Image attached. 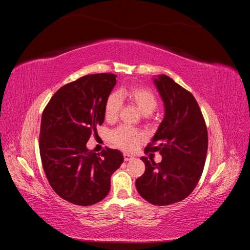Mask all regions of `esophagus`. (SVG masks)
<instances>
[{"mask_svg":"<svg viewBox=\"0 0 250 250\" xmlns=\"http://www.w3.org/2000/svg\"><path fill=\"white\" fill-rule=\"evenodd\" d=\"M134 156L133 155H131V154H129V153H124V160L127 162V161H130V160H132Z\"/></svg>","mask_w":250,"mask_h":250,"instance_id":"34e87169","label":"esophagus"}]
</instances>
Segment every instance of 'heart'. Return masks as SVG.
Wrapping results in <instances>:
<instances>
[{
	"label": "heart",
	"mask_w": 250,
	"mask_h": 250,
	"mask_svg": "<svg viewBox=\"0 0 250 250\" xmlns=\"http://www.w3.org/2000/svg\"><path fill=\"white\" fill-rule=\"evenodd\" d=\"M122 99L129 100L145 116L152 113L158 104L155 94L148 87L131 85L127 88H122L118 93L110 94L105 103V119L109 122L118 118L120 109L122 107ZM143 137L144 133L141 130L125 125L118 127L110 133L111 142L124 150L134 149Z\"/></svg>",
	"instance_id": "obj_1"
}]
</instances>
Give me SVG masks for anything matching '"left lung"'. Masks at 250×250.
<instances>
[{
    "label": "left lung",
    "instance_id": "1",
    "mask_svg": "<svg viewBox=\"0 0 250 250\" xmlns=\"http://www.w3.org/2000/svg\"><path fill=\"white\" fill-rule=\"evenodd\" d=\"M154 83L165 104V118L145 152L160 151L162 162L145 163L135 180L142 197L154 206H169L187 198L197 186L206 164L208 129L194 96L167 75Z\"/></svg>",
    "mask_w": 250,
    "mask_h": 250
}]
</instances>
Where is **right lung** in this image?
Wrapping results in <instances>:
<instances>
[{
    "label": "right lung",
    "instance_id": "add662e5",
    "mask_svg": "<svg viewBox=\"0 0 250 250\" xmlns=\"http://www.w3.org/2000/svg\"><path fill=\"white\" fill-rule=\"evenodd\" d=\"M117 75L90 74L60 87L42 116L40 153L50 186L62 199L92 206L106 197L110 176L124 162L117 149L96 153L86 143L104 122Z\"/></svg>",
    "mask_w": 250,
    "mask_h": 250
}]
</instances>
